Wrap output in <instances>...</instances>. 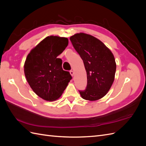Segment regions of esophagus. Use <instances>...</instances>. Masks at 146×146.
<instances>
[{
	"instance_id": "obj_1",
	"label": "esophagus",
	"mask_w": 146,
	"mask_h": 146,
	"mask_svg": "<svg viewBox=\"0 0 146 146\" xmlns=\"http://www.w3.org/2000/svg\"><path fill=\"white\" fill-rule=\"evenodd\" d=\"M70 75H71V76L73 77L74 76V71L72 70H70Z\"/></svg>"
}]
</instances>
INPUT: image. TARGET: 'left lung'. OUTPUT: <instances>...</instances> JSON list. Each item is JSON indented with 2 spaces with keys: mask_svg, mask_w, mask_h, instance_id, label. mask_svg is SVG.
Segmentation results:
<instances>
[{
  "mask_svg": "<svg viewBox=\"0 0 146 146\" xmlns=\"http://www.w3.org/2000/svg\"><path fill=\"white\" fill-rule=\"evenodd\" d=\"M75 49L83 61L87 86L79 91L82 98L94 101L105 96L114 80L116 64L112 52L99 39L80 33L70 38Z\"/></svg>",
  "mask_w": 146,
  "mask_h": 146,
  "instance_id": "8db88e82",
  "label": "left lung"
}]
</instances>
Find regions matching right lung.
Listing matches in <instances>:
<instances>
[{"mask_svg": "<svg viewBox=\"0 0 146 146\" xmlns=\"http://www.w3.org/2000/svg\"><path fill=\"white\" fill-rule=\"evenodd\" d=\"M67 38L47 36L30 51L24 64L29 85L39 97L47 101L58 99L72 79L58 58L68 45Z\"/></svg>", "mask_w": 146, "mask_h": 146, "instance_id": "obj_1", "label": "right lung"}]
</instances>
